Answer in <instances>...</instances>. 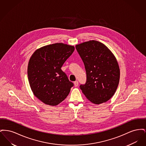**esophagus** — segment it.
Wrapping results in <instances>:
<instances>
[{
	"instance_id": "34e87169",
	"label": "esophagus",
	"mask_w": 146,
	"mask_h": 146,
	"mask_svg": "<svg viewBox=\"0 0 146 146\" xmlns=\"http://www.w3.org/2000/svg\"><path fill=\"white\" fill-rule=\"evenodd\" d=\"M74 86H75L76 87L78 86V81H76V82H74Z\"/></svg>"
}]
</instances>
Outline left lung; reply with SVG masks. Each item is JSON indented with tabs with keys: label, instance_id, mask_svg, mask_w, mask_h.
<instances>
[{
	"label": "left lung",
	"instance_id": "left-lung-1",
	"mask_svg": "<svg viewBox=\"0 0 146 146\" xmlns=\"http://www.w3.org/2000/svg\"><path fill=\"white\" fill-rule=\"evenodd\" d=\"M76 48L86 72V82L80 86V89L92 103L106 102L114 95L119 83L120 69L115 56L96 40L84 42Z\"/></svg>",
	"mask_w": 146,
	"mask_h": 146
}]
</instances>
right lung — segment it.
I'll use <instances>...</instances> for the list:
<instances>
[{
  "mask_svg": "<svg viewBox=\"0 0 146 146\" xmlns=\"http://www.w3.org/2000/svg\"><path fill=\"white\" fill-rule=\"evenodd\" d=\"M74 49V46L57 42L39 48L31 56L29 83L35 96L44 104L55 106L68 95L73 84L61 68Z\"/></svg>",
  "mask_w": 146,
  "mask_h": 146,
  "instance_id": "add662e5",
  "label": "right lung"
}]
</instances>
